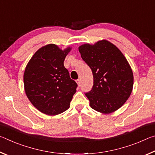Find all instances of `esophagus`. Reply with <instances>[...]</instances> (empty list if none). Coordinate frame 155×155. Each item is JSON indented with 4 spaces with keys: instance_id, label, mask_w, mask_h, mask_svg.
I'll return each instance as SVG.
<instances>
[{
    "instance_id": "obj_1",
    "label": "esophagus",
    "mask_w": 155,
    "mask_h": 155,
    "mask_svg": "<svg viewBox=\"0 0 155 155\" xmlns=\"http://www.w3.org/2000/svg\"><path fill=\"white\" fill-rule=\"evenodd\" d=\"M77 85H78V87H81V79L77 80Z\"/></svg>"
}]
</instances>
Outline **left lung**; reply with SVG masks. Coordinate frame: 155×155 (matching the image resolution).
<instances>
[{"label": "left lung", "mask_w": 155, "mask_h": 155, "mask_svg": "<svg viewBox=\"0 0 155 155\" xmlns=\"http://www.w3.org/2000/svg\"><path fill=\"white\" fill-rule=\"evenodd\" d=\"M82 59L92 71L94 85L85 96L93 109L109 114L120 109L130 96L133 73L127 59L107 40L78 47Z\"/></svg>", "instance_id": "left-lung-1"}]
</instances>
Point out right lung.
<instances>
[{
    "instance_id": "obj_1",
    "label": "right lung",
    "mask_w": 155,
    "mask_h": 155,
    "mask_svg": "<svg viewBox=\"0 0 155 155\" xmlns=\"http://www.w3.org/2000/svg\"><path fill=\"white\" fill-rule=\"evenodd\" d=\"M72 47L62 50L49 44L37 51L28 62L23 76L28 99L40 112L48 115L69 108L77 84L70 77L64 62Z\"/></svg>"
}]
</instances>
